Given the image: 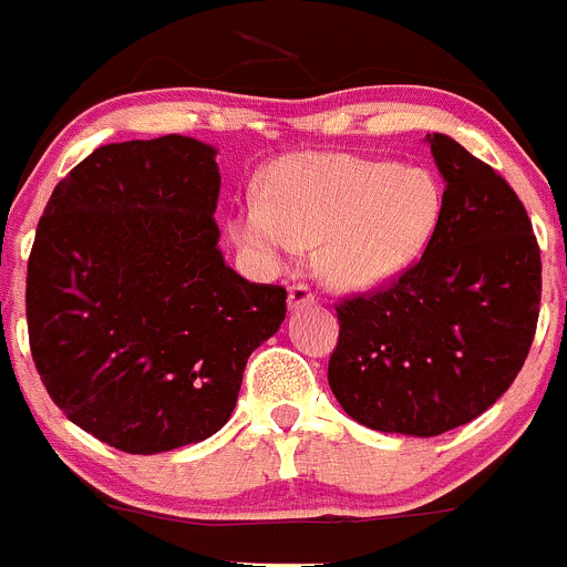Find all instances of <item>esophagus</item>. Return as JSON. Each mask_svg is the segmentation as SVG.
I'll use <instances>...</instances> for the list:
<instances>
[{"mask_svg": "<svg viewBox=\"0 0 567 567\" xmlns=\"http://www.w3.org/2000/svg\"><path fill=\"white\" fill-rule=\"evenodd\" d=\"M315 300H317V295L309 284H292V287H289V306H292V309L309 306V303H315Z\"/></svg>", "mask_w": 567, "mask_h": 567, "instance_id": "34e87169", "label": "esophagus"}]
</instances>
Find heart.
<instances>
[{
    "label": "heart",
    "instance_id": "obj_1",
    "mask_svg": "<svg viewBox=\"0 0 567 567\" xmlns=\"http://www.w3.org/2000/svg\"><path fill=\"white\" fill-rule=\"evenodd\" d=\"M445 194L434 172L350 153H295L267 166L261 199L245 203L230 234L284 264L317 247L337 289H370L409 267L440 225Z\"/></svg>",
    "mask_w": 567,
    "mask_h": 567
}]
</instances>
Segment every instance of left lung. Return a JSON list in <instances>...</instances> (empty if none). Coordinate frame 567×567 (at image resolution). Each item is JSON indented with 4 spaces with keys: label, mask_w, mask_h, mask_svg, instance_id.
Segmentation results:
<instances>
[{
    "label": "left lung",
    "mask_w": 567,
    "mask_h": 567,
    "mask_svg": "<svg viewBox=\"0 0 567 567\" xmlns=\"http://www.w3.org/2000/svg\"><path fill=\"white\" fill-rule=\"evenodd\" d=\"M445 206L423 256L337 303L328 384L361 425L436 436L512 386L540 315V245L515 188L454 138L429 133Z\"/></svg>",
    "instance_id": "1"
}]
</instances>
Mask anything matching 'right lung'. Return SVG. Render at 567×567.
I'll list each match as a JSON object with an SVG mask.
<instances>
[{
    "label": "right lung",
    "mask_w": 567,
    "mask_h": 567,
    "mask_svg": "<svg viewBox=\"0 0 567 567\" xmlns=\"http://www.w3.org/2000/svg\"><path fill=\"white\" fill-rule=\"evenodd\" d=\"M217 150L188 136L105 144L55 186L27 261V333L47 392L125 454L228 423L287 289L219 252Z\"/></svg>",
    "instance_id": "right-lung-1"
}]
</instances>
